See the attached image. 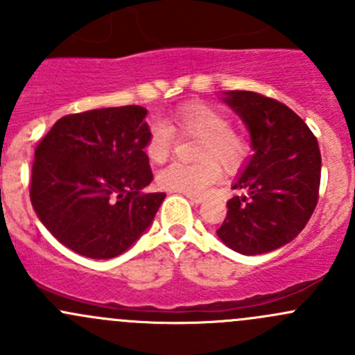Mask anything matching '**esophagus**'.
Here are the masks:
<instances>
[{"label":"esophagus","mask_w":355,"mask_h":355,"mask_svg":"<svg viewBox=\"0 0 355 355\" xmlns=\"http://www.w3.org/2000/svg\"><path fill=\"white\" fill-rule=\"evenodd\" d=\"M185 198L187 199H191L192 202H196V204H200L202 202V196H198V194H184Z\"/></svg>","instance_id":"34e87169"}]
</instances>
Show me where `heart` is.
Masks as SVG:
<instances>
[{
	"label": "heart",
	"instance_id": "1",
	"mask_svg": "<svg viewBox=\"0 0 355 355\" xmlns=\"http://www.w3.org/2000/svg\"><path fill=\"white\" fill-rule=\"evenodd\" d=\"M173 130L182 137L199 139L194 151L198 163H171L157 173L161 189L184 194H200L218 178V165L235 170L249 151L245 139L232 130L230 120L221 111L204 105L184 106L175 113ZM173 132L157 121L149 130L146 155L153 163H163L173 149Z\"/></svg>",
	"mask_w": 355,
	"mask_h": 355
}]
</instances>
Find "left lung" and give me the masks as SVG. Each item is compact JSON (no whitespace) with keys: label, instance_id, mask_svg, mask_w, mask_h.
<instances>
[{"label":"left lung","instance_id":"obj_1","mask_svg":"<svg viewBox=\"0 0 355 355\" xmlns=\"http://www.w3.org/2000/svg\"><path fill=\"white\" fill-rule=\"evenodd\" d=\"M249 128L254 155L232 189L216 230L225 245L245 256L271 252L292 242L320 198L321 153L302 118L277 99L250 91L223 92Z\"/></svg>","mask_w":355,"mask_h":355}]
</instances>
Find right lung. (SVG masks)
Listing matches in <instances>:
<instances>
[{"label": "right lung", "mask_w": 355, "mask_h": 355, "mask_svg": "<svg viewBox=\"0 0 355 355\" xmlns=\"http://www.w3.org/2000/svg\"><path fill=\"white\" fill-rule=\"evenodd\" d=\"M142 106L60 118L35 148L31 202L56 241L80 256L111 259L134 245L166 198L153 180Z\"/></svg>", "instance_id": "1"}]
</instances>
